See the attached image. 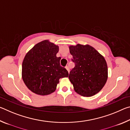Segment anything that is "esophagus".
<instances>
[{"label":"esophagus","mask_w":130,"mask_h":130,"mask_svg":"<svg viewBox=\"0 0 130 130\" xmlns=\"http://www.w3.org/2000/svg\"><path fill=\"white\" fill-rule=\"evenodd\" d=\"M65 68H66V69H67V70H68V73H69V71H70V69H69V67H68V66H67V67H65Z\"/></svg>","instance_id":"obj_1"}]
</instances>
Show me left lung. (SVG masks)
<instances>
[{
  "instance_id": "obj_1",
  "label": "left lung",
  "mask_w": 130,
  "mask_h": 130,
  "mask_svg": "<svg viewBox=\"0 0 130 130\" xmlns=\"http://www.w3.org/2000/svg\"><path fill=\"white\" fill-rule=\"evenodd\" d=\"M72 61L75 67L70 70L69 79L77 93L89 97L98 93L106 83L108 68L105 59L88 45L69 46Z\"/></svg>"
}]
</instances>
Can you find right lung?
<instances>
[{
  "mask_svg": "<svg viewBox=\"0 0 130 130\" xmlns=\"http://www.w3.org/2000/svg\"><path fill=\"white\" fill-rule=\"evenodd\" d=\"M58 46L48 40L36 44L24 58L22 78L31 91L39 95H47L56 89L60 78L69 73L60 65L61 57H57Z\"/></svg>",
  "mask_w": 130,
  "mask_h": 130,
  "instance_id": "right-lung-1",
  "label": "right lung"
}]
</instances>
